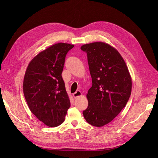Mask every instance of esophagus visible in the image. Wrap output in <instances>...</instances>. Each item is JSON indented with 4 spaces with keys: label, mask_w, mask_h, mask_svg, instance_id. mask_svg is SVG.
<instances>
[{
    "label": "esophagus",
    "mask_w": 158,
    "mask_h": 158,
    "mask_svg": "<svg viewBox=\"0 0 158 158\" xmlns=\"http://www.w3.org/2000/svg\"><path fill=\"white\" fill-rule=\"evenodd\" d=\"M81 95H82V93L81 91H79V90H77V91H76V92H75L73 94L74 98H77V97L81 96Z\"/></svg>",
    "instance_id": "1"
}]
</instances>
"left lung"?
I'll return each mask as SVG.
<instances>
[{"label":"left lung","instance_id":"left-lung-1","mask_svg":"<svg viewBox=\"0 0 158 158\" xmlns=\"http://www.w3.org/2000/svg\"><path fill=\"white\" fill-rule=\"evenodd\" d=\"M87 53L92 86L87 94L88 106L83 111L86 122L96 127L110 123L128 101L132 79L122 56L103 42L83 45Z\"/></svg>","mask_w":158,"mask_h":158}]
</instances>
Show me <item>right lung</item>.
Wrapping results in <instances>:
<instances>
[{"mask_svg": "<svg viewBox=\"0 0 158 158\" xmlns=\"http://www.w3.org/2000/svg\"><path fill=\"white\" fill-rule=\"evenodd\" d=\"M74 45L58 43L40 52L26 69L23 90L31 111L46 126L56 127L70 106L62 77L65 58Z\"/></svg>", "mask_w": 158, "mask_h": 158, "instance_id": "1", "label": "right lung"}]
</instances>
